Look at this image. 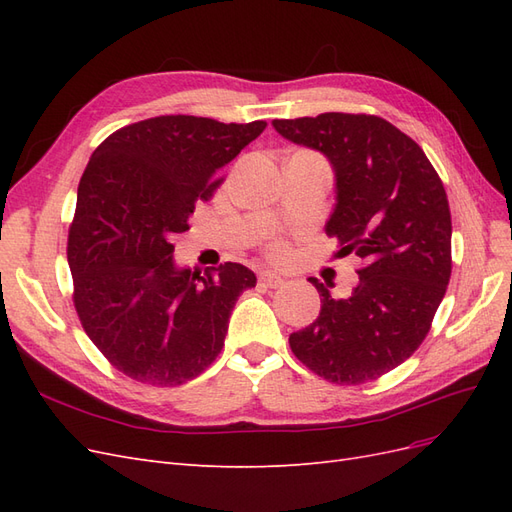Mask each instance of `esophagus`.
I'll use <instances>...</instances> for the list:
<instances>
[{"mask_svg": "<svg viewBox=\"0 0 512 512\" xmlns=\"http://www.w3.org/2000/svg\"><path fill=\"white\" fill-rule=\"evenodd\" d=\"M258 280L265 284V286H269V288H280L282 284H284V277L282 275H277L275 271H271V269H262L260 273H258Z\"/></svg>", "mask_w": 512, "mask_h": 512, "instance_id": "34e87169", "label": "esophagus"}]
</instances>
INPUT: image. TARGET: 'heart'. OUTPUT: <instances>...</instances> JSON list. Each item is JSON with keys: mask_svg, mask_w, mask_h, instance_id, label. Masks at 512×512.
<instances>
[{"mask_svg": "<svg viewBox=\"0 0 512 512\" xmlns=\"http://www.w3.org/2000/svg\"><path fill=\"white\" fill-rule=\"evenodd\" d=\"M267 250H269V254L273 256V258H277V260H280V258H286V254H288V245L282 241V239H271L269 241V245H267Z\"/></svg>", "mask_w": 512, "mask_h": 512, "instance_id": "heart-1", "label": "heart"}]
</instances>
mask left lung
<instances>
[{
	"mask_svg": "<svg viewBox=\"0 0 512 512\" xmlns=\"http://www.w3.org/2000/svg\"><path fill=\"white\" fill-rule=\"evenodd\" d=\"M288 141L322 151L337 205L324 226L365 265L346 299L309 277L320 316L290 335L297 359L333 384L378 380L427 337L451 280V209L442 179L408 134L376 115L275 119Z\"/></svg>",
	"mask_w": 512,
	"mask_h": 512,
	"instance_id": "1",
	"label": "left lung"
}]
</instances>
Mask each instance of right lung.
<instances>
[{"mask_svg": "<svg viewBox=\"0 0 512 512\" xmlns=\"http://www.w3.org/2000/svg\"><path fill=\"white\" fill-rule=\"evenodd\" d=\"M265 128L160 115L119 128L91 156L68 230L72 299L91 342L128 378L179 386L220 354L232 307L256 275L239 262L205 275L179 269L173 237Z\"/></svg>", "mask_w": 512, "mask_h": 512, "instance_id": "right-lung-1", "label": "right lung"}]
</instances>
